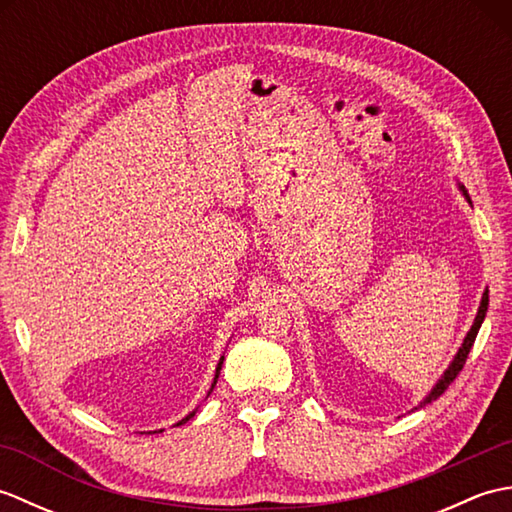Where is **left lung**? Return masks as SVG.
Here are the masks:
<instances>
[{
	"label": "left lung",
	"instance_id": "1",
	"mask_svg": "<svg viewBox=\"0 0 512 512\" xmlns=\"http://www.w3.org/2000/svg\"><path fill=\"white\" fill-rule=\"evenodd\" d=\"M458 189L462 191V195L466 198V202L471 204V198H469V193H466V189H464V184H460L458 182ZM486 312H488V288L482 292V301H480V308H477V314H475V321H473V325H471V330L466 332V336H464V341H462V345H460V350L455 352V356H453V361L449 363V367L444 369V374L438 378V383L431 387V391L427 396H424L422 400H420V405L418 407H424V405H429L431 400H436V398H440L444 391H447V387L453 383L455 380V376H458L460 372H462V367H464V363H466V356H469V352H471V347H473V343H475V336H477V332H480V328H482V323H484V317H486Z\"/></svg>",
	"mask_w": 512,
	"mask_h": 512
}]
</instances>
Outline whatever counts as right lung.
<instances>
[{
    "instance_id": "add662e5",
    "label": "right lung",
    "mask_w": 512,
    "mask_h": 512,
    "mask_svg": "<svg viewBox=\"0 0 512 512\" xmlns=\"http://www.w3.org/2000/svg\"><path fill=\"white\" fill-rule=\"evenodd\" d=\"M222 363H224V356H220V361H217V367H215V376H213V383H211V389H209V394H211V391H213V387H215V383H217V378H220V369H222ZM209 394H206V396H209ZM195 411H198V409H193L191 413H189V416H184L178 424H184V422H187V420H191L193 416H195ZM162 431V429H160ZM156 433V431H154Z\"/></svg>"
}]
</instances>
